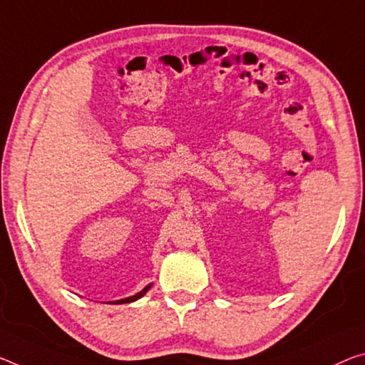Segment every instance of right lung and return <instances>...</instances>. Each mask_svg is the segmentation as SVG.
Wrapping results in <instances>:
<instances>
[{"label":"right lung","mask_w":365,"mask_h":365,"mask_svg":"<svg viewBox=\"0 0 365 365\" xmlns=\"http://www.w3.org/2000/svg\"><path fill=\"white\" fill-rule=\"evenodd\" d=\"M149 287H151V286L144 287L141 292H138V294H136V296H131V297H128V299H121V300H117V302H115V304H128V302H135V300H136V299H140V297H143V296H144V294H146V292H148V289H149Z\"/></svg>","instance_id":"add662e5"}]
</instances>
